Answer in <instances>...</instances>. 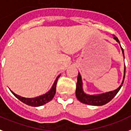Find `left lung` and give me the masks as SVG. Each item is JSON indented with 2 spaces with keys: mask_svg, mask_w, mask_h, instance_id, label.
<instances>
[{
  "mask_svg": "<svg viewBox=\"0 0 131 131\" xmlns=\"http://www.w3.org/2000/svg\"><path fill=\"white\" fill-rule=\"evenodd\" d=\"M114 36V39L116 40V41L120 44L119 40L118 39L115 35ZM121 48L122 52H123V56L125 58V55H124V50ZM125 69H124V76H123V80L122 82V84H121V86L118 88L117 89L114 90L113 91L108 92L102 93V94H95V95H90L87 94L84 92L83 90V84L82 80V76H81L80 73H78V82L77 84H76V90H75V95H76V98H78V100L80 102H82L86 104H88V105L92 106H102L104 105L108 102H109L112 100V98H114L120 89L121 88L124 82V80H125Z\"/></svg>",
  "mask_w": 131,
  "mask_h": 131,
  "instance_id": "obj_1",
  "label": "left lung"
}]
</instances>
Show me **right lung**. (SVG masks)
<instances>
[{
  "instance_id": "1",
  "label": "right lung",
  "mask_w": 131,
  "mask_h": 131,
  "mask_svg": "<svg viewBox=\"0 0 131 131\" xmlns=\"http://www.w3.org/2000/svg\"><path fill=\"white\" fill-rule=\"evenodd\" d=\"M60 75H59L58 77L56 78V80L54 82L51 88L47 93H45V94H43L41 95V96H39L31 98H25V97H22L20 96H19V95L16 94L15 93H14L13 92L11 91V90H10V92L13 93V94L16 98H18L19 100H20V101L22 102H23V103L26 104L27 105L34 107L40 106L43 105L49 102L53 98L54 96H55L56 92V85H57L58 78L60 77Z\"/></svg>"
}]
</instances>
